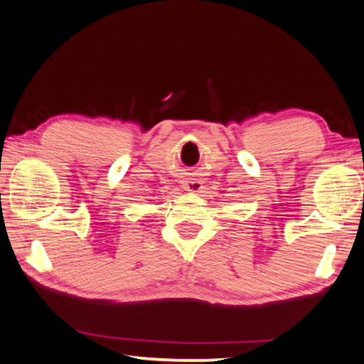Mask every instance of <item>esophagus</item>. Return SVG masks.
Returning <instances> with one entry per match:
<instances>
[{"instance_id":"1","label":"esophagus","mask_w":364,"mask_h":364,"mask_svg":"<svg viewBox=\"0 0 364 364\" xmlns=\"http://www.w3.org/2000/svg\"><path fill=\"white\" fill-rule=\"evenodd\" d=\"M183 188H186L187 192H200V190L203 188V181H201V178H198V177L192 176V177H188V178H186V181H183Z\"/></svg>"}]
</instances>
